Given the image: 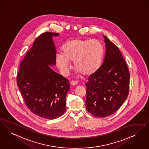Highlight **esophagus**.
Returning a JSON list of instances; mask_svg holds the SVG:
<instances>
[{
	"label": "esophagus",
	"mask_w": 149,
	"mask_h": 149,
	"mask_svg": "<svg viewBox=\"0 0 149 149\" xmlns=\"http://www.w3.org/2000/svg\"><path fill=\"white\" fill-rule=\"evenodd\" d=\"M78 84V82L77 81H72L70 82V84L72 86H75V85H77Z\"/></svg>",
	"instance_id": "1"
}]
</instances>
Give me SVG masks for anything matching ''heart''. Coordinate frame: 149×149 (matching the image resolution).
<instances>
[{"instance_id": "obj_1", "label": "heart", "mask_w": 149, "mask_h": 149, "mask_svg": "<svg viewBox=\"0 0 149 149\" xmlns=\"http://www.w3.org/2000/svg\"><path fill=\"white\" fill-rule=\"evenodd\" d=\"M104 46L96 39H74L63 45L61 54L56 55L55 61L61 73L68 75L73 61L77 73L90 75L99 68L104 54Z\"/></svg>"}]
</instances>
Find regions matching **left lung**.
Wrapping results in <instances>:
<instances>
[{
    "mask_svg": "<svg viewBox=\"0 0 149 149\" xmlns=\"http://www.w3.org/2000/svg\"><path fill=\"white\" fill-rule=\"evenodd\" d=\"M106 52L101 66L88 79L86 107L96 117L104 118L115 113L126 99L130 73L118 47L103 36Z\"/></svg>",
    "mask_w": 149,
    "mask_h": 149,
    "instance_id": "obj_1",
    "label": "left lung"
}]
</instances>
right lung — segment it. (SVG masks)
<instances>
[{
	"label": "right lung",
	"mask_w": 149,
	"mask_h": 149,
	"mask_svg": "<svg viewBox=\"0 0 149 149\" xmlns=\"http://www.w3.org/2000/svg\"><path fill=\"white\" fill-rule=\"evenodd\" d=\"M59 33L46 32L39 36L20 63L17 81L27 107L44 119H55L66 111L69 81L54 72L56 48L53 37Z\"/></svg>",
	"instance_id": "right-lung-1"
}]
</instances>
